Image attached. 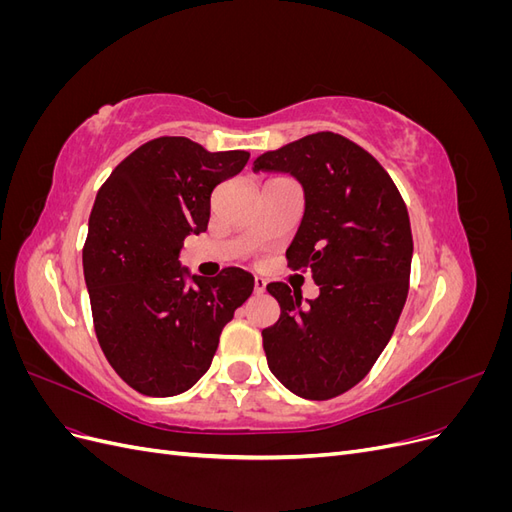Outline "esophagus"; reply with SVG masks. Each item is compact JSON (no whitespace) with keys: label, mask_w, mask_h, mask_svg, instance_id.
Returning a JSON list of instances; mask_svg holds the SVG:
<instances>
[{"label":"esophagus","mask_w":512,"mask_h":512,"mask_svg":"<svg viewBox=\"0 0 512 512\" xmlns=\"http://www.w3.org/2000/svg\"><path fill=\"white\" fill-rule=\"evenodd\" d=\"M265 290H267V282L262 280V277H256V280H254V292L256 294H265Z\"/></svg>","instance_id":"esophagus-1"}]
</instances>
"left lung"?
<instances>
[{
	"label": "left lung",
	"mask_w": 512,
	"mask_h": 512,
	"mask_svg": "<svg viewBox=\"0 0 512 512\" xmlns=\"http://www.w3.org/2000/svg\"><path fill=\"white\" fill-rule=\"evenodd\" d=\"M260 170L301 183L305 211L286 256L292 269H312L320 286L305 305L286 284L267 286L282 309L262 331L267 363L294 395L331 399L367 376L406 305L408 209L378 160L333 132L262 153Z\"/></svg>",
	"instance_id": "obj_1"
}]
</instances>
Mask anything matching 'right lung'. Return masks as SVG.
I'll use <instances>...</instances> for the list:
<instances>
[{
    "instance_id": "right-lung-1",
    "label": "right lung",
    "mask_w": 512,
    "mask_h": 512,
    "mask_svg": "<svg viewBox=\"0 0 512 512\" xmlns=\"http://www.w3.org/2000/svg\"><path fill=\"white\" fill-rule=\"evenodd\" d=\"M247 151L211 153L185 136L138 147L100 188L83 271L100 348L134 391L173 397L205 376L222 329L254 290V275L181 267L183 239L207 230L211 192L241 173Z\"/></svg>"
}]
</instances>
